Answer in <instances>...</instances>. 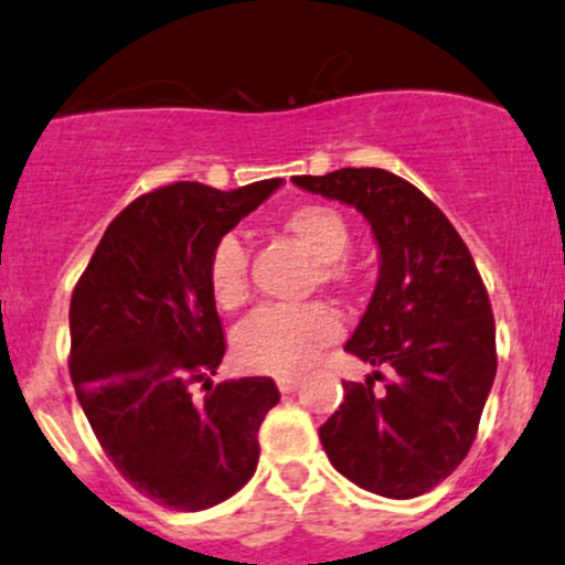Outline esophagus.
<instances>
[{"mask_svg": "<svg viewBox=\"0 0 565 565\" xmlns=\"http://www.w3.org/2000/svg\"><path fill=\"white\" fill-rule=\"evenodd\" d=\"M276 383L284 394H289L300 386V375H278Z\"/></svg>", "mask_w": 565, "mask_h": 565, "instance_id": "esophagus-1", "label": "esophagus"}]
</instances>
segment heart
Wrapping results in <instances>:
<instances>
[{
  "instance_id": "1",
  "label": "heart",
  "mask_w": 565,
  "mask_h": 565,
  "mask_svg": "<svg viewBox=\"0 0 565 565\" xmlns=\"http://www.w3.org/2000/svg\"><path fill=\"white\" fill-rule=\"evenodd\" d=\"M281 232L315 262L311 284L337 292L353 287L355 273L344 262L353 234L342 212L326 204H300L281 217ZM206 281L221 309L234 311L248 300V254L237 237L217 239L206 265ZM339 333L342 322L326 303L259 309L234 333V359L248 372L295 375L306 370L322 348L337 342Z\"/></svg>"
}]
</instances>
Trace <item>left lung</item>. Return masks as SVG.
<instances>
[{
  "mask_svg": "<svg viewBox=\"0 0 565 565\" xmlns=\"http://www.w3.org/2000/svg\"><path fill=\"white\" fill-rule=\"evenodd\" d=\"M292 182L355 206L381 250L375 292L344 350L386 375L342 383V405L320 428L322 450L372 494H425L467 458L497 375L483 278L445 212L405 179L342 168Z\"/></svg>",
  "mask_w": 565,
  "mask_h": 565,
  "instance_id": "1",
  "label": "left lung"
}]
</instances>
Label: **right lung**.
Listing matches in <instances>:
<instances>
[{
    "instance_id": "1",
    "label": "right lung",
    "mask_w": 565,
    "mask_h": 565,
    "mask_svg": "<svg viewBox=\"0 0 565 565\" xmlns=\"http://www.w3.org/2000/svg\"><path fill=\"white\" fill-rule=\"evenodd\" d=\"M278 188L177 182L140 195L71 295L76 399L115 469L173 511H204L254 478L262 422L281 397L273 377L212 383L226 339L206 281L217 239Z\"/></svg>"
}]
</instances>
